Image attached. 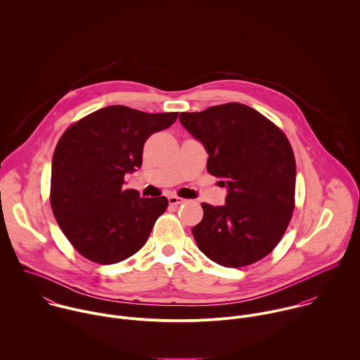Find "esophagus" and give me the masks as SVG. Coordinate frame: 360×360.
<instances>
[{
  "label": "esophagus",
  "instance_id": "obj_1",
  "mask_svg": "<svg viewBox=\"0 0 360 360\" xmlns=\"http://www.w3.org/2000/svg\"><path fill=\"white\" fill-rule=\"evenodd\" d=\"M168 202H169L171 206H178V205L184 203L185 199H182V198H179V196H175V195H171V196H168Z\"/></svg>",
  "mask_w": 360,
  "mask_h": 360
}]
</instances>
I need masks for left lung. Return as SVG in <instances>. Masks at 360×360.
<instances>
[{
	"label": "left lung",
	"instance_id": "8db88e82",
	"mask_svg": "<svg viewBox=\"0 0 360 360\" xmlns=\"http://www.w3.org/2000/svg\"><path fill=\"white\" fill-rule=\"evenodd\" d=\"M179 122L209 154L207 172L227 188L226 203H202L192 229L199 250L223 267L253 264L278 245L291 220L295 158L284 133L257 110L227 103Z\"/></svg>",
	"mask_w": 360,
	"mask_h": 360
}]
</instances>
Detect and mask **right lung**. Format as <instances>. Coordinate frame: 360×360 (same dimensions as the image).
<instances>
[{
	"mask_svg": "<svg viewBox=\"0 0 360 360\" xmlns=\"http://www.w3.org/2000/svg\"><path fill=\"white\" fill-rule=\"evenodd\" d=\"M178 112L107 105L70 126L52 158L51 206L72 246L98 264H115L148 240L168 199L124 189V175L143 164L147 139L175 123Z\"/></svg>",
	"mask_w": 360,
	"mask_h": 360,
	"instance_id": "right-lung-1",
	"label": "right lung"
}]
</instances>
